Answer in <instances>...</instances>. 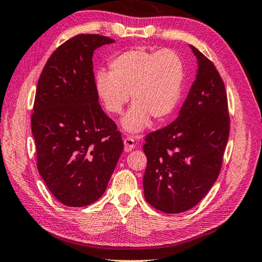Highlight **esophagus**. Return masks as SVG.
Listing matches in <instances>:
<instances>
[{"label":"esophagus","mask_w":262,"mask_h":262,"mask_svg":"<svg viewBox=\"0 0 262 262\" xmlns=\"http://www.w3.org/2000/svg\"><path fill=\"white\" fill-rule=\"evenodd\" d=\"M123 142H124L125 152H130V151L135 148V139H133L132 137H125Z\"/></svg>","instance_id":"obj_1"}]
</instances>
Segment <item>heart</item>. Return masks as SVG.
<instances>
[{
  "label": "heart",
  "mask_w": 262,
  "mask_h": 262,
  "mask_svg": "<svg viewBox=\"0 0 262 262\" xmlns=\"http://www.w3.org/2000/svg\"><path fill=\"white\" fill-rule=\"evenodd\" d=\"M184 79L185 65L176 51L135 48L116 55L108 63V74H97L96 91L113 115L122 113L131 95L133 106L122 124L125 130L137 132L150 119L161 123L175 112Z\"/></svg>",
  "instance_id": "obj_1"
}]
</instances>
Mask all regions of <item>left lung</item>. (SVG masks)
<instances>
[{
    "instance_id": "obj_1",
    "label": "left lung",
    "mask_w": 262,
    "mask_h": 262,
    "mask_svg": "<svg viewBox=\"0 0 262 262\" xmlns=\"http://www.w3.org/2000/svg\"><path fill=\"white\" fill-rule=\"evenodd\" d=\"M199 72L178 118L148 133L144 197L164 213L190 210L216 182L230 133L228 96L214 63L190 46Z\"/></svg>"
}]
</instances>
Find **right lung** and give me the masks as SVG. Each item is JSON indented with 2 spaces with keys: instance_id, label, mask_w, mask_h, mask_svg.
I'll use <instances>...</instances> for the list:
<instances>
[{
  "instance_id": "right-lung-1",
  "label": "right lung",
  "mask_w": 262,
  "mask_h": 262,
  "mask_svg": "<svg viewBox=\"0 0 262 262\" xmlns=\"http://www.w3.org/2000/svg\"><path fill=\"white\" fill-rule=\"evenodd\" d=\"M114 40L77 34L60 45L40 75L31 115L37 168L63 205L97 201L123 150L121 132L98 103L93 54Z\"/></svg>"
}]
</instances>
